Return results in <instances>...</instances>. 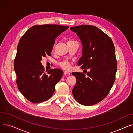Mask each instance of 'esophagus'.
Returning a JSON list of instances; mask_svg holds the SVG:
<instances>
[{"instance_id": "34e87169", "label": "esophagus", "mask_w": 133, "mask_h": 133, "mask_svg": "<svg viewBox=\"0 0 133 133\" xmlns=\"http://www.w3.org/2000/svg\"><path fill=\"white\" fill-rule=\"evenodd\" d=\"M63 74H64V75H70V72H68V71H64Z\"/></svg>"}]
</instances>
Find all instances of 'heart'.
Segmentation results:
<instances>
[{
	"mask_svg": "<svg viewBox=\"0 0 133 133\" xmlns=\"http://www.w3.org/2000/svg\"><path fill=\"white\" fill-rule=\"evenodd\" d=\"M72 41H70H70H69L68 42V43L70 42H72ZM58 64L59 65V66L61 68H62L64 69H65V70H68L70 68V64L69 62L68 61H62V62H59Z\"/></svg>",
	"mask_w": 133,
	"mask_h": 133,
	"instance_id": "heart-1",
	"label": "heart"
}]
</instances>
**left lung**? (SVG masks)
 <instances>
[{
    "instance_id": "8db88e82",
    "label": "left lung",
    "mask_w": 133,
    "mask_h": 133,
    "mask_svg": "<svg viewBox=\"0 0 133 133\" xmlns=\"http://www.w3.org/2000/svg\"><path fill=\"white\" fill-rule=\"evenodd\" d=\"M70 30L79 37L83 45V56L78 65L82 69H90L88 76L81 72L72 73L77 79L72 95L81 105H95L107 96L115 79L114 46L111 37L96 26L81 25Z\"/></svg>"
}]
</instances>
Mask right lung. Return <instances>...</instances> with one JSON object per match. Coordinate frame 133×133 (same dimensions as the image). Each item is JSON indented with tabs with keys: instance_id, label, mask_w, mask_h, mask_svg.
<instances>
[{
	"instance_id": "right-lung-1",
	"label": "right lung",
	"mask_w": 133,
	"mask_h": 133,
	"mask_svg": "<svg viewBox=\"0 0 133 133\" xmlns=\"http://www.w3.org/2000/svg\"><path fill=\"white\" fill-rule=\"evenodd\" d=\"M68 28L57 25H35L20 38L14 61L16 82L20 92L30 102L39 103L49 99L63 76L59 69L45 72L41 61L51 55L55 38Z\"/></svg>"
}]
</instances>
